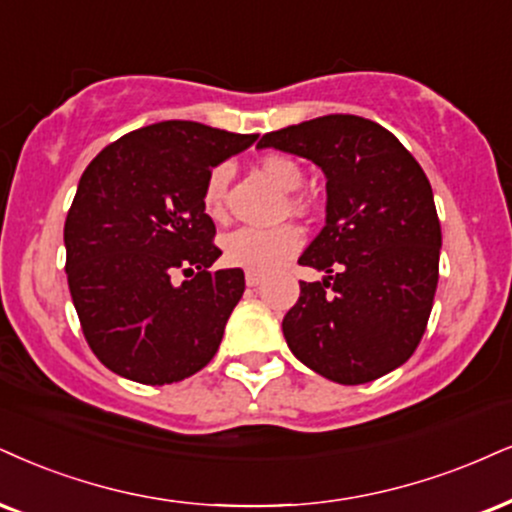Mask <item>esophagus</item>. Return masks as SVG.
<instances>
[{"mask_svg": "<svg viewBox=\"0 0 512 512\" xmlns=\"http://www.w3.org/2000/svg\"><path fill=\"white\" fill-rule=\"evenodd\" d=\"M261 282H263V275L261 273H251V270H249V273H246V285H249V287H258V285H261Z\"/></svg>", "mask_w": 512, "mask_h": 512, "instance_id": "obj_1", "label": "esophagus"}]
</instances>
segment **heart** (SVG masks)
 <instances>
[{
    "mask_svg": "<svg viewBox=\"0 0 512 512\" xmlns=\"http://www.w3.org/2000/svg\"><path fill=\"white\" fill-rule=\"evenodd\" d=\"M263 173L275 182L277 187L294 192L304 182V173L292 159L285 156H268L263 161ZM232 170L227 163H220L208 173L204 194V211L208 216L218 218L223 213L227 185H230ZM301 249V232L294 225L280 227H237L230 235L223 237V258L227 266L251 270V273H268L292 258Z\"/></svg>",
    "mask_w": 512,
    "mask_h": 512,
    "instance_id": "heart-1",
    "label": "heart"
}]
</instances>
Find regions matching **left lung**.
<instances>
[{
  "label": "left lung",
  "mask_w": 512,
  "mask_h": 512,
  "mask_svg": "<svg viewBox=\"0 0 512 512\" xmlns=\"http://www.w3.org/2000/svg\"><path fill=\"white\" fill-rule=\"evenodd\" d=\"M313 161L325 175V225L299 256L301 282L282 320L306 368L365 384L413 356L439 282L441 227L425 170L382 125L330 113L268 132L258 149Z\"/></svg>",
  "instance_id": "left-lung-1"
}]
</instances>
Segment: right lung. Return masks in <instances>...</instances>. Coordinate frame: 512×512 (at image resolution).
<instances>
[{
    "instance_id": "add662e5",
    "label": "right lung",
    "mask_w": 512,
    "mask_h": 512,
    "mask_svg": "<svg viewBox=\"0 0 512 512\" xmlns=\"http://www.w3.org/2000/svg\"><path fill=\"white\" fill-rule=\"evenodd\" d=\"M254 142L163 121L123 135L85 168L63 227L66 275L87 344L111 372L173 384L216 356L244 273L208 270L223 251L201 194L213 168Z\"/></svg>"
}]
</instances>
